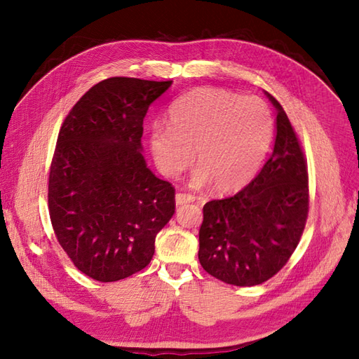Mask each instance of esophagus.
<instances>
[{
  "mask_svg": "<svg viewBox=\"0 0 359 359\" xmlns=\"http://www.w3.org/2000/svg\"><path fill=\"white\" fill-rule=\"evenodd\" d=\"M194 201V196L190 193H177L175 194V202L177 205H182V203H189V202H193Z\"/></svg>",
  "mask_w": 359,
  "mask_h": 359,
  "instance_id": "esophagus-1",
  "label": "esophagus"
}]
</instances>
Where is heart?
<instances>
[{
	"mask_svg": "<svg viewBox=\"0 0 359 359\" xmlns=\"http://www.w3.org/2000/svg\"><path fill=\"white\" fill-rule=\"evenodd\" d=\"M166 126L149 130V148L158 169L177 178L193 161L196 186L212 184L220 193L244 187L262 163L273 139V115L257 97H241L212 86L180 95Z\"/></svg>",
	"mask_w": 359,
	"mask_h": 359,
	"instance_id": "1",
	"label": "heart"
}]
</instances>
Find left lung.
Segmentation results:
<instances>
[{
	"label": "left lung",
	"mask_w": 359,
	"mask_h": 359,
	"mask_svg": "<svg viewBox=\"0 0 359 359\" xmlns=\"http://www.w3.org/2000/svg\"><path fill=\"white\" fill-rule=\"evenodd\" d=\"M273 154L248 186L203 206L199 262L233 286L274 277L299 244L309 215V169L301 140L281 104Z\"/></svg>",
	"instance_id": "obj_1"
}]
</instances>
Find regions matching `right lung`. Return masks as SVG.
<instances>
[{"instance_id":"1","label":"right lung","mask_w":359,"mask_h":359,"mask_svg":"<svg viewBox=\"0 0 359 359\" xmlns=\"http://www.w3.org/2000/svg\"><path fill=\"white\" fill-rule=\"evenodd\" d=\"M170 83L104 79L60 128L48 178L50 223L73 265L97 281L144 269L156 235L175 212V189L147 168L140 153L148 107Z\"/></svg>"}]
</instances>
